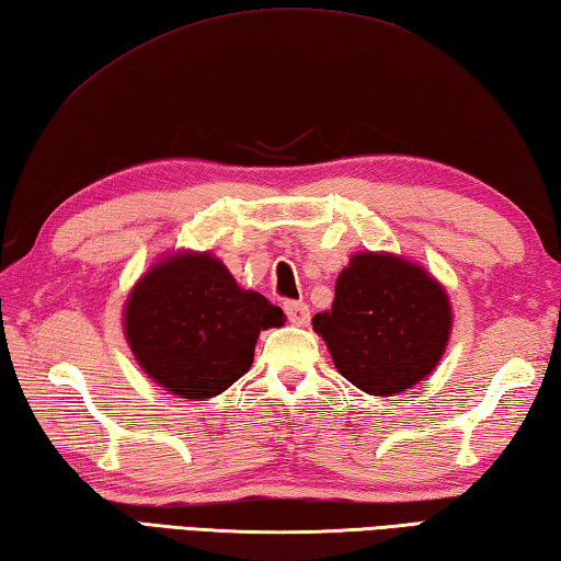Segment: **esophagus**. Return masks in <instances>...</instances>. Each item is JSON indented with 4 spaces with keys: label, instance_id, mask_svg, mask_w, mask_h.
Returning a JSON list of instances; mask_svg holds the SVG:
<instances>
[{
    "label": "esophagus",
    "instance_id": "obj_1",
    "mask_svg": "<svg viewBox=\"0 0 561 561\" xmlns=\"http://www.w3.org/2000/svg\"><path fill=\"white\" fill-rule=\"evenodd\" d=\"M286 316L288 320L293 322V325L298 328H306L310 322V308L306 306V302H286Z\"/></svg>",
    "mask_w": 561,
    "mask_h": 561
}]
</instances>
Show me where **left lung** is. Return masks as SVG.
Returning <instances> with one entry per match:
<instances>
[{
    "instance_id": "left-lung-1",
    "label": "left lung",
    "mask_w": 561,
    "mask_h": 561,
    "mask_svg": "<svg viewBox=\"0 0 561 561\" xmlns=\"http://www.w3.org/2000/svg\"><path fill=\"white\" fill-rule=\"evenodd\" d=\"M454 328L446 288L424 265L359 251L340 271L335 300L312 318L342 377L371 397H394L438 367Z\"/></svg>"
}]
</instances>
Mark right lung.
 <instances>
[{
	"label": "right lung",
	"mask_w": 561,
	"mask_h": 561,
	"mask_svg": "<svg viewBox=\"0 0 561 561\" xmlns=\"http://www.w3.org/2000/svg\"><path fill=\"white\" fill-rule=\"evenodd\" d=\"M286 316L245 290L211 251H172L130 290L123 332L133 357L157 387L190 401L229 389L253 365L261 330Z\"/></svg>",
	"instance_id": "1"
}]
</instances>
